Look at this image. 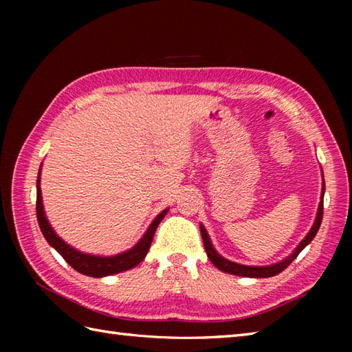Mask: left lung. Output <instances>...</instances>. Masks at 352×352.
I'll return each instance as SVG.
<instances>
[{
    "label": "left lung",
    "mask_w": 352,
    "mask_h": 352,
    "mask_svg": "<svg viewBox=\"0 0 352 352\" xmlns=\"http://www.w3.org/2000/svg\"><path fill=\"white\" fill-rule=\"evenodd\" d=\"M324 192H325V183L322 184V197H320V203H319V208H318V214H316V219L315 223H313L311 230L309 231V234L305 236L301 243L296 246V250L290 254L287 258H284L280 263H275L271 266H245V265H239L234 263V261H230L227 258H223L221 254L216 252V250L213 248V245L210 242V237H208L206 228L201 226V236H203V242H204V248L207 252V257L210 258L212 263L219 269L222 272H227V274H233V275H241V276H250V278H267V276H274L276 274L283 272L284 269H286L292 261H294L298 254H300L305 246H307L311 241L313 237L316 236L318 230L320 227V222H322V214H324Z\"/></svg>",
    "instance_id": "obj_1"
}]
</instances>
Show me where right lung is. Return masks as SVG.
Masks as SVG:
<instances>
[{"label":"right lung","mask_w":352,"mask_h":352,"mask_svg":"<svg viewBox=\"0 0 352 352\" xmlns=\"http://www.w3.org/2000/svg\"><path fill=\"white\" fill-rule=\"evenodd\" d=\"M36 189H37L36 214H37V222H39V227H41L43 237L47 239V242L52 246V248L60 254V256L66 261H68V263L74 269H76L77 272L89 275V276H95V278H101V276H107V275H113L118 272L129 271V269L138 266L148 254V250H149V246H151L155 230H157V227H159L162 219L164 218V214H166L169 210V208H166V210H163L160 214L155 216V219L151 222V226H149V228L146 230L144 237H142L131 250L121 252V254H116V256H110V257L91 256V254H85V252L74 250L72 246H69L65 241H62V239L56 234V231L52 230V227L50 226L47 216H45L43 204H42L41 169H39V174H37Z\"/></svg>","instance_id":"obj_1"}]
</instances>
